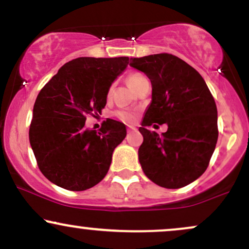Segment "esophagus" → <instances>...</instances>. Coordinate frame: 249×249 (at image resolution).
Segmentation results:
<instances>
[{"label":"esophagus","instance_id":"esophagus-1","mask_svg":"<svg viewBox=\"0 0 249 249\" xmlns=\"http://www.w3.org/2000/svg\"><path fill=\"white\" fill-rule=\"evenodd\" d=\"M136 130H137V128L134 127V126H132V125H128V126H127L128 132H130V131H136Z\"/></svg>","mask_w":249,"mask_h":249}]
</instances>
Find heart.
Returning <instances> with one entry per match:
<instances>
[{"instance_id":"heart-1","label":"heart","mask_w":249,"mask_h":249,"mask_svg":"<svg viewBox=\"0 0 249 249\" xmlns=\"http://www.w3.org/2000/svg\"><path fill=\"white\" fill-rule=\"evenodd\" d=\"M142 78H145V77L141 75V73H131L126 79L127 85L133 90L134 87H136V85L138 84ZM116 116L118 117L119 119H122V121L127 122V123L132 122L134 117H136V115H134L133 112H130V111H118V112H116Z\"/></svg>"}]
</instances>
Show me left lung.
I'll use <instances>...</instances> for the list:
<instances>
[{
    "label": "left lung",
    "mask_w": 249,
    "mask_h": 249,
    "mask_svg": "<svg viewBox=\"0 0 249 249\" xmlns=\"http://www.w3.org/2000/svg\"><path fill=\"white\" fill-rule=\"evenodd\" d=\"M130 65L152 84V101L139 127L142 171L161 187L186 186L206 171L218 141L212 93L198 71L171 53L130 58ZM153 122L167 124V132L159 136L147 130Z\"/></svg>",
    "instance_id": "left-lung-1"
}]
</instances>
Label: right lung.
<instances>
[{
  "mask_svg": "<svg viewBox=\"0 0 249 249\" xmlns=\"http://www.w3.org/2000/svg\"><path fill=\"white\" fill-rule=\"evenodd\" d=\"M127 64L128 57H79L65 63L39 91L29 141L39 170L53 184L85 191L107 176L126 127L107 119L97 132L85 127V121L102 112L111 84Z\"/></svg>",
  "mask_w": 249,
  "mask_h": 249,
  "instance_id": "add662e5",
  "label": "right lung"
}]
</instances>
